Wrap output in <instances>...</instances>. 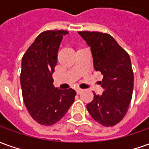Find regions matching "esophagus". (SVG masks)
Masks as SVG:
<instances>
[{
    "mask_svg": "<svg viewBox=\"0 0 149 149\" xmlns=\"http://www.w3.org/2000/svg\"><path fill=\"white\" fill-rule=\"evenodd\" d=\"M76 91H77V94H81L82 91H83V89H77V90H76Z\"/></svg>",
    "mask_w": 149,
    "mask_h": 149,
    "instance_id": "obj_1",
    "label": "esophagus"
}]
</instances>
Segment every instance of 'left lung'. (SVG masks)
Here are the masks:
<instances>
[{
  "mask_svg": "<svg viewBox=\"0 0 149 149\" xmlns=\"http://www.w3.org/2000/svg\"><path fill=\"white\" fill-rule=\"evenodd\" d=\"M90 47L93 67L103 75L99 96L87 104L92 118L105 127L116 125L125 116L132 97L133 76L130 56L111 35L101 32L79 31Z\"/></svg>",
  "mask_w": 149,
  "mask_h": 149,
  "instance_id": "8db88e82",
  "label": "left lung"
}]
</instances>
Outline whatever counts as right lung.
Listing matches in <instances>:
<instances>
[{
  "instance_id": "right-lung-1",
  "label": "right lung",
  "mask_w": 149,
  "mask_h": 149,
  "mask_svg": "<svg viewBox=\"0 0 149 149\" xmlns=\"http://www.w3.org/2000/svg\"><path fill=\"white\" fill-rule=\"evenodd\" d=\"M65 31H47L35 38L22 60L20 81L24 103L29 114L41 125L60 121L74 102V89H59L52 74Z\"/></svg>"
}]
</instances>
